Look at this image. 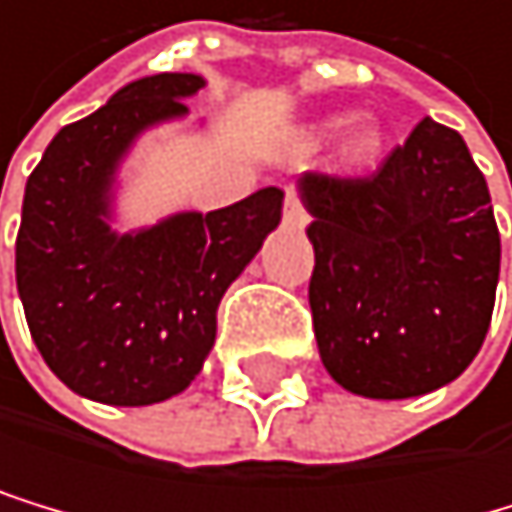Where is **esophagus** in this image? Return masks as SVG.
<instances>
[{
  "label": "esophagus",
  "mask_w": 512,
  "mask_h": 512,
  "mask_svg": "<svg viewBox=\"0 0 512 512\" xmlns=\"http://www.w3.org/2000/svg\"><path fill=\"white\" fill-rule=\"evenodd\" d=\"M285 224L297 227V231L307 224V212H304V205H300V196L294 186H285Z\"/></svg>",
  "instance_id": "34e87169"
}]
</instances>
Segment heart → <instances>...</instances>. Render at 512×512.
Segmentation results:
<instances>
[{
	"label": "heart",
	"mask_w": 512,
	"mask_h": 512,
	"mask_svg": "<svg viewBox=\"0 0 512 512\" xmlns=\"http://www.w3.org/2000/svg\"><path fill=\"white\" fill-rule=\"evenodd\" d=\"M342 123V116H332L326 123H316L310 129H304L300 135L297 148L300 151H316L319 145L326 142V135ZM383 145H386V132L380 126L377 116H354L348 123V129L342 132V142H339V151H335V161L345 170H361V167H370L373 161L383 154Z\"/></svg>",
	"instance_id": "obj_1"
}]
</instances>
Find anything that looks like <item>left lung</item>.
<instances>
[{
	"label": "left lung",
	"mask_w": 512,
	"mask_h": 512,
	"mask_svg": "<svg viewBox=\"0 0 512 512\" xmlns=\"http://www.w3.org/2000/svg\"><path fill=\"white\" fill-rule=\"evenodd\" d=\"M319 358L354 396L412 399L453 383L491 326L500 234L488 183L431 116L373 177L304 173Z\"/></svg>",
	"instance_id": "obj_1"
}]
</instances>
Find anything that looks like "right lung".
Returning a JSON list of instances; mask_svg holds the SVG:
<instances>
[{
  "label": "right lung",
  "instance_id": "right-lung-1",
  "mask_svg": "<svg viewBox=\"0 0 512 512\" xmlns=\"http://www.w3.org/2000/svg\"><path fill=\"white\" fill-rule=\"evenodd\" d=\"M205 85L193 72L132 81L56 132L27 177L15 278L27 329L72 392L104 405H154L196 380L215 345L218 304L278 221L266 186L218 212H180L116 234L113 183L132 142L180 120Z\"/></svg>",
  "mask_w": 512,
  "mask_h": 512
}]
</instances>
